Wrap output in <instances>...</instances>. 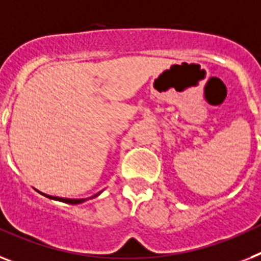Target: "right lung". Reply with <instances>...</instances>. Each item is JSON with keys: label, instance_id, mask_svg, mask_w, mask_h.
Listing matches in <instances>:
<instances>
[{"label": "right lung", "instance_id": "obj_1", "mask_svg": "<svg viewBox=\"0 0 261 261\" xmlns=\"http://www.w3.org/2000/svg\"><path fill=\"white\" fill-rule=\"evenodd\" d=\"M44 195V193H42ZM97 195H100V192L97 193ZM97 195H94L93 197H96ZM46 196V197H49V199H53V200H60V201H64V203H68V204H80L83 203V201H85V199H62V197H53V196H48V195H44Z\"/></svg>", "mask_w": 261, "mask_h": 261}]
</instances>
